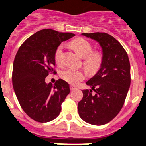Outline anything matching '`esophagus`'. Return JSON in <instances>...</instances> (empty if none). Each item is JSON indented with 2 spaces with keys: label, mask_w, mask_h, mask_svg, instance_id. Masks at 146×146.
<instances>
[{
  "label": "esophagus",
  "mask_w": 146,
  "mask_h": 146,
  "mask_svg": "<svg viewBox=\"0 0 146 146\" xmlns=\"http://www.w3.org/2000/svg\"><path fill=\"white\" fill-rule=\"evenodd\" d=\"M70 88H71V91H74V90L76 89V87H74L73 85H71V86H70Z\"/></svg>",
  "instance_id": "esophagus-1"
}]
</instances>
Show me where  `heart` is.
Segmentation results:
<instances>
[{"mask_svg":"<svg viewBox=\"0 0 146 146\" xmlns=\"http://www.w3.org/2000/svg\"><path fill=\"white\" fill-rule=\"evenodd\" d=\"M70 46L75 52L84 58L83 64L88 73L95 74L98 72L102 64V54L100 51H92V46L83 38H76L70 42ZM54 61L58 65L63 63V46L59 45L56 48L54 54ZM61 77L65 82L72 85H76L80 81L85 78V73L82 70H78L74 68H68L61 73Z\"/></svg>","mask_w":146,"mask_h":146,"instance_id":"b5f03b06","label":"heart"}]
</instances>
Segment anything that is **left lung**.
Wrapping results in <instances>:
<instances>
[{
    "instance_id": "left-lung-1",
    "label": "left lung",
    "mask_w": 146,
    "mask_h": 146,
    "mask_svg": "<svg viewBox=\"0 0 146 146\" xmlns=\"http://www.w3.org/2000/svg\"><path fill=\"white\" fill-rule=\"evenodd\" d=\"M82 35L98 42L103 60L97 73L86 82L90 91H82L78 114L87 123L102 125L111 121L123 106L131 83L129 59L121 44L108 34L82 33ZM92 90L96 91L95 95Z\"/></svg>"
}]
</instances>
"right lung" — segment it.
Returning <instances> with one entry per match:
<instances>
[{"label":"right lung","instance_id":"1","mask_svg":"<svg viewBox=\"0 0 146 146\" xmlns=\"http://www.w3.org/2000/svg\"><path fill=\"white\" fill-rule=\"evenodd\" d=\"M74 35L43 29L28 38L20 47L13 64L12 83L25 113L38 122H48L61 112V103L70 92L67 82L46 83L49 73H55L54 54L61 42Z\"/></svg>","mask_w":146,"mask_h":146}]
</instances>
